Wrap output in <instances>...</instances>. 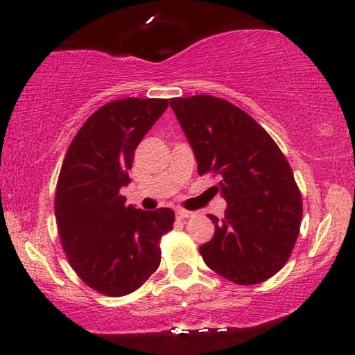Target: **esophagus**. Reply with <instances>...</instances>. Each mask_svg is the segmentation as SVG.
Segmentation results:
<instances>
[{
    "mask_svg": "<svg viewBox=\"0 0 355 355\" xmlns=\"http://www.w3.org/2000/svg\"><path fill=\"white\" fill-rule=\"evenodd\" d=\"M175 214H177L178 219H188V218H191V216H192L191 211H188V209H183V208H178L177 211H175Z\"/></svg>",
    "mask_w": 355,
    "mask_h": 355,
    "instance_id": "obj_1",
    "label": "esophagus"
}]
</instances>
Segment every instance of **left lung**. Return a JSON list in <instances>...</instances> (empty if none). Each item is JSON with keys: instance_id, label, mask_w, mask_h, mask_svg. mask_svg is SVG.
<instances>
[{"instance_id": "obj_1", "label": "left lung", "mask_w": 355, "mask_h": 355, "mask_svg": "<svg viewBox=\"0 0 355 355\" xmlns=\"http://www.w3.org/2000/svg\"><path fill=\"white\" fill-rule=\"evenodd\" d=\"M194 150L199 175H220L224 219L209 214L211 241L200 245L209 269L236 285L277 274L299 235L302 199L290 164L248 112L213 95L171 98Z\"/></svg>"}]
</instances>
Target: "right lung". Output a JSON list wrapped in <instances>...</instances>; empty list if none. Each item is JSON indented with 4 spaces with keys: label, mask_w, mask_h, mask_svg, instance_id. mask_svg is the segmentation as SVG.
<instances>
[{
    "label": "right lung",
    "mask_w": 355,
    "mask_h": 355,
    "mask_svg": "<svg viewBox=\"0 0 355 355\" xmlns=\"http://www.w3.org/2000/svg\"><path fill=\"white\" fill-rule=\"evenodd\" d=\"M169 100L122 98L95 111L65 153L55 214L62 249L84 284L105 296L136 291L159 266L161 236L173 228L171 208L125 205L135 150Z\"/></svg>",
    "instance_id": "right-lung-1"
}]
</instances>
